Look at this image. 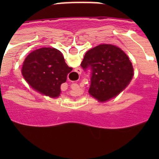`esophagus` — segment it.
I'll return each mask as SVG.
<instances>
[{
  "label": "esophagus",
  "mask_w": 159,
  "mask_h": 159,
  "mask_svg": "<svg viewBox=\"0 0 159 159\" xmlns=\"http://www.w3.org/2000/svg\"><path fill=\"white\" fill-rule=\"evenodd\" d=\"M77 73H78V74H81V69H80V68H77Z\"/></svg>",
  "instance_id": "obj_1"
}]
</instances>
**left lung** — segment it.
<instances>
[{
  "label": "left lung",
  "mask_w": 159,
  "mask_h": 159,
  "mask_svg": "<svg viewBox=\"0 0 159 159\" xmlns=\"http://www.w3.org/2000/svg\"><path fill=\"white\" fill-rule=\"evenodd\" d=\"M85 71L90 70V95L100 102L112 99L126 88L134 69L126 53L112 44H99L90 49L81 63Z\"/></svg>",
  "instance_id": "left-lung-1"
}]
</instances>
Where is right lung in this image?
Returning a JSON list of instances; mask_svg holds the SVG:
<instances>
[{
	"label": "right lung",
	"mask_w": 159,
	"mask_h": 159,
	"mask_svg": "<svg viewBox=\"0 0 159 159\" xmlns=\"http://www.w3.org/2000/svg\"><path fill=\"white\" fill-rule=\"evenodd\" d=\"M72 68L65 63L62 53L54 48H41L25 58L21 73L33 89L52 98L60 94V85L67 80Z\"/></svg>",
	"instance_id": "obj_1"
}]
</instances>
